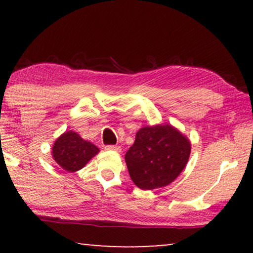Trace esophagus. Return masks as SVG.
<instances>
[{"mask_svg":"<svg viewBox=\"0 0 253 253\" xmlns=\"http://www.w3.org/2000/svg\"><path fill=\"white\" fill-rule=\"evenodd\" d=\"M107 151H115V152H121L122 151V148L120 146H116V145H108V146L105 147Z\"/></svg>","mask_w":253,"mask_h":253,"instance_id":"1","label":"esophagus"}]
</instances>
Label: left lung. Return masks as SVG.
I'll list each match as a JSON object with an SVG mask.
<instances>
[{
    "label": "left lung",
    "mask_w": 253,
    "mask_h": 253,
    "mask_svg": "<svg viewBox=\"0 0 253 253\" xmlns=\"http://www.w3.org/2000/svg\"><path fill=\"white\" fill-rule=\"evenodd\" d=\"M191 143L170 124L143 126L126 154L130 177L141 190L167 186L188 164Z\"/></svg>",
    "instance_id": "1"
}]
</instances>
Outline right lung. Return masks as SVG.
Wrapping results in <instances>:
<instances>
[{"mask_svg":"<svg viewBox=\"0 0 253 253\" xmlns=\"http://www.w3.org/2000/svg\"><path fill=\"white\" fill-rule=\"evenodd\" d=\"M99 151L94 144L83 139L77 132L70 130L65 131L55 140L51 147V157L64 170L75 172L84 168Z\"/></svg>","mask_w":253,"mask_h":253,"instance_id":"1","label":"right lung"}]
</instances>
